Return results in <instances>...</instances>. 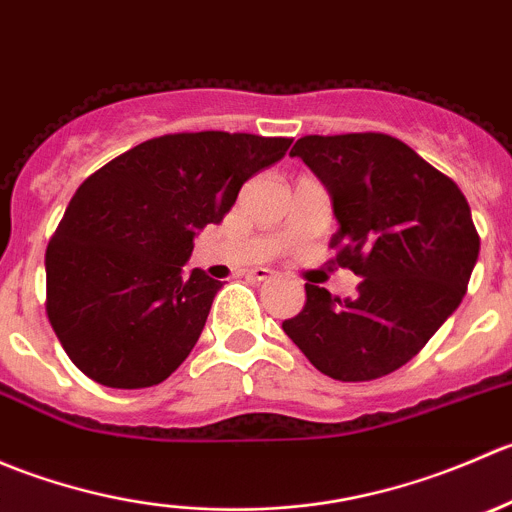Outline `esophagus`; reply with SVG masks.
I'll return each mask as SVG.
<instances>
[{
    "mask_svg": "<svg viewBox=\"0 0 512 512\" xmlns=\"http://www.w3.org/2000/svg\"><path fill=\"white\" fill-rule=\"evenodd\" d=\"M272 275H275V272L267 270V267H255V270H247V277H250V280H255V282L272 280Z\"/></svg>",
    "mask_w": 512,
    "mask_h": 512,
    "instance_id": "obj_1",
    "label": "esophagus"
}]
</instances>
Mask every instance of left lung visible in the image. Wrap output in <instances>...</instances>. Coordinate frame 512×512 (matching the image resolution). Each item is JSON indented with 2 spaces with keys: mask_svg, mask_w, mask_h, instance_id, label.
<instances>
[{
  "mask_svg": "<svg viewBox=\"0 0 512 512\" xmlns=\"http://www.w3.org/2000/svg\"><path fill=\"white\" fill-rule=\"evenodd\" d=\"M299 156L332 195V265L364 277L354 299L307 282L282 329L322 374L371 381L401 369L456 312L480 237L466 195L386 133L304 136Z\"/></svg>",
  "mask_w": 512,
  "mask_h": 512,
  "instance_id": "obj_1",
  "label": "left lung"
}]
</instances>
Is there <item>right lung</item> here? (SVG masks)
<instances>
[{"label": "right lung", "instance_id": "obj_1", "mask_svg": "<svg viewBox=\"0 0 512 512\" xmlns=\"http://www.w3.org/2000/svg\"><path fill=\"white\" fill-rule=\"evenodd\" d=\"M292 138L168 133L98 168L46 247V317L96 384L146 389L198 342L223 282L183 275L193 237L223 223L242 183Z\"/></svg>", "mask_w": 512, "mask_h": 512}]
</instances>
